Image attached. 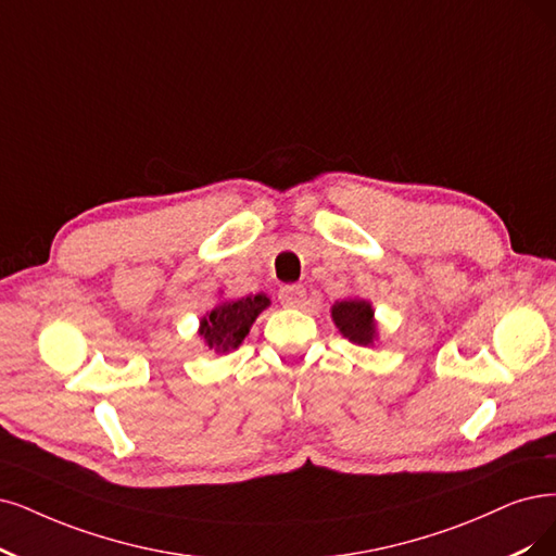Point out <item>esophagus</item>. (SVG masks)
<instances>
[{
    "instance_id": "obj_1",
    "label": "esophagus",
    "mask_w": 556,
    "mask_h": 556,
    "mask_svg": "<svg viewBox=\"0 0 556 556\" xmlns=\"http://www.w3.org/2000/svg\"><path fill=\"white\" fill-rule=\"evenodd\" d=\"M279 302L283 304V306H304V302H306V291H304V286H300V283H293V286H283V289L279 291Z\"/></svg>"
}]
</instances>
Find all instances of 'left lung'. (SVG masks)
<instances>
[{"instance_id":"left-lung-1","label":"left lung","mask_w":556,"mask_h":556,"mask_svg":"<svg viewBox=\"0 0 556 556\" xmlns=\"http://www.w3.org/2000/svg\"><path fill=\"white\" fill-rule=\"evenodd\" d=\"M332 320L343 339L357 345H376L378 320L374 304L364 298H348L332 304Z\"/></svg>"}]
</instances>
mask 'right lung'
<instances>
[{
  "mask_svg": "<svg viewBox=\"0 0 556 556\" xmlns=\"http://www.w3.org/2000/svg\"><path fill=\"white\" fill-rule=\"evenodd\" d=\"M270 306L265 293L222 300L199 320V337L215 355H229L250 334L254 320Z\"/></svg>",
  "mask_w": 556,
  "mask_h": 556,
  "instance_id": "obj_1",
  "label": "right lung"
}]
</instances>
